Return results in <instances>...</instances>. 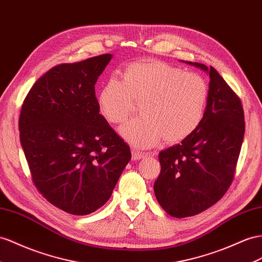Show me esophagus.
<instances>
[{
	"mask_svg": "<svg viewBox=\"0 0 262 262\" xmlns=\"http://www.w3.org/2000/svg\"><path fill=\"white\" fill-rule=\"evenodd\" d=\"M132 155H133V159H134V160H138V159L143 158V157L145 156L144 152L139 151V150H137V149H135V148H132Z\"/></svg>",
	"mask_w": 262,
	"mask_h": 262,
	"instance_id": "esophagus-1",
	"label": "esophagus"
}]
</instances>
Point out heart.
Listing matches in <instances>:
<instances>
[{"mask_svg":"<svg viewBox=\"0 0 262 262\" xmlns=\"http://www.w3.org/2000/svg\"><path fill=\"white\" fill-rule=\"evenodd\" d=\"M209 85L198 73H185L162 61L128 65L122 80L111 77L98 95V107L107 122L118 125L139 103L142 116L120 127V135L139 148H149L162 139L176 144L188 138L205 116Z\"/></svg>","mask_w":262,"mask_h":262,"instance_id":"1","label":"heart"}]
</instances>
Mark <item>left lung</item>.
Here are the masks:
<instances>
[{
    "label": "left lung",
    "instance_id": "left-lung-1",
    "mask_svg": "<svg viewBox=\"0 0 262 262\" xmlns=\"http://www.w3.org/2000/svg\"><path fill=\"white\" fill-rule=\"evenodd\" d=\"M209 73V99L203 122L182 143L159 152L162 166L154 191L176 218L203 212L221 199L234 177L245 135L241 100L210 66L186 62Z\"/></svg>",
    "mask_w": 262,
    "mask_h": 262
}]
</instances>
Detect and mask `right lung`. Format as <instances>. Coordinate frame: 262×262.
I'll return each mask as SVG.
<instances>
[{
    "instance_id": "right-lung-1",
    "label": "right lung",
    "mask_w": 262,
    "mask_h": 262,
    "mask_svg": "<svg viewBox=\"0 0 262 262\" xmlns=\"http://www.w3.org/2000/svg\"><path fill=\"white\" fill-rule=\"evenodd\" d=\"M112 54L59 64L26 95L19 139L39 193L84 216L105 205L130 160L129 146L99 114L97 78Z\"/></svg>"
}]
</instances>
